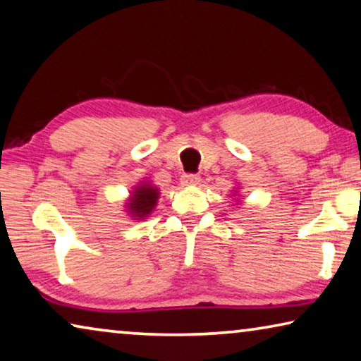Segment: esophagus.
<instances>
[{
    "mask_svg": "<svg viewBox=\"0 0 361 361\" xmlns=\"http://www.w3.org/2000/svg\"><path fill=\"white\" fill-rule=\"evenodd\" d=\"M199 181H201V178H199V175H195V173H185L181 176L183 186H196L199 185Z\"/></svg>",
    "mask_w": 361,
    "mask_h": 361,
    "instance_id": "1",
    "label": "esophagus"
}]
</instances>
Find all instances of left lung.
Here are the masks:
<instances>
[{"mask_svg":"<svg viewBox=\"0 0 361 361\" xmlns=\"http://www.w3.org/2000/svg\"><path fill=\"white\" fill-rule=\"evenodd\" d=\"M235 192H233V196H238V192H236V191H238V190H233Z\"/></svg>","mask_w":361,"mask_h":361,"instance_id":"left-lung-1","label":"left lung"}]
</instances>
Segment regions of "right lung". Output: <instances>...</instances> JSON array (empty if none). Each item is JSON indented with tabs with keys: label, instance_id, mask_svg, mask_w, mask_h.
Here are the masks:
<instances>
[{
	"label": "right lung",
	"instance_id": "obj_1",
	"mask_svg": "<svg viewBox=\"0 0 361 361\" xmlns=\"http://www.w3.org/2000/svg\"><path fill=\"white\" fill-rule=\"evenodd\" d=\"M160 197V190L152 181H139L129 192V197L125 202V212H128L131 220L147 219L154 209L157 207Z\"/></svg>",
	"mask_w": 361,
	"mask_h": 361
}]
</instances>
